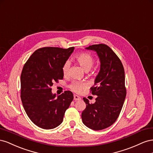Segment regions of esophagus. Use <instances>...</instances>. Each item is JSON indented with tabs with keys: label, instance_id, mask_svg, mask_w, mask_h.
<instances>
[{
	"label": "esophagus",
	"instance_id": "obj_1",
	"mask_svg": "<svg viewBox=\"0 0 153 153\" xmlns=\"http://www.w3.org/2000/svg\"><path fill=\"white\" fill-rule=\"evenodd\" d=\"M74 99L75 100V101H77V100H80L81 97H79V96L77 95H74Z\"/></svg>",
	"mask_w": 153,
	"mask_h": 153
}]
</instances>
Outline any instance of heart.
Returning <instances> with one entry per match:
<instances>
[{
    "label": "heart",
    "instance_id": "heart-1",
    "mask_svg": "<svg viewBox=\"0 0 153 153\" xmlns=\"http://www.w3.org/2000/svg\"><path fill=\"white\" fill-rule=\"evenodd\" d=\"M75 59L85 71H89L94 64V58L93 56L86 52H81L77 54L75 56ZM70 67H71L70 62L68 61L65 62L62 67V71L65 76L68 75ZM86 87L87 84L86 82L82 81H74L69 86L70 89L74 92L78 94L81 93Z\"/></svg>",
    "mask_w": 153,
    "mask_h": 153
}]
</instances>
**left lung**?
I'll use <instances>...</instances> for the list:
<instances>
[{
    "label": "left lung",
    "instance_id": "left-lung-1",
    "mask_svg": "<svg viewBox=\"0 0 153 153\" xmlns=\"http://www.w3.org/2000/svg\"><path fill=\"white\" fill-rule=\"evenodd\" d=\"M86 49L97 52L101 68L90 92L97 95L95 102L90 104L83 98L86 108L81 118L83 124L94 130H102L117 120L123 108L126 96L125 73L123 65L110 47L100 43L90 45Z\"/></svg>",
    "mask_w": 153,
    "mask_h": 153
}]
</instances>
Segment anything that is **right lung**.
Masks as SVG:
<instances>
[{
  "label": "right lung",
  "instance_id": "obj_1",
  "mask_svg": "<svg viewBox=\"0 0 153 153\" xmlns=\"http://www.w3.org/2000/svg\"><path fill=\"white\" fill-rule=\"evenodd\" d=\"M74 47H45L34 51L21 73L20 97L24 110L38 127L51 129L62 124L65 111L74 99L72 91L52 94L54 82L63 79L62 67Z\"/></svg>",
  "mask_w": 153,
  "mask_h": 153
}]
</instances>
